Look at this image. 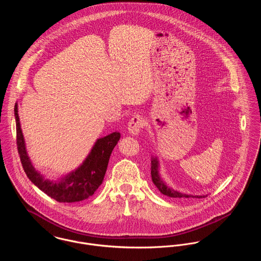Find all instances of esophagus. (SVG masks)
Segmentation results:
<instances>
[{
    "instance_id": "1",
    "label": "esophagus",
    "mask_w": 261,
    "mask_h": 261,
    "mask_svg": "<svg viewBox=\"0 0 261 261\" xmlns=\"http://www.w3.org/2000/svg\"><path fill=\"white\" fill-rule=\"evenodd\" d=\"M144 126V119L140 115H134L128 123L129 132L132 135H138Z\"/></svg>"
}]
</instances>
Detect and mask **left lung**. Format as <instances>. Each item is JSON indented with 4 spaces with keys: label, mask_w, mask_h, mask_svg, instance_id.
I'll use <instances>...</instances> for the list:
<instances>
[{
    "label": "left lung",
    "mask_w": 261,
    "mask_h": 261,
    "mask_svg": "<svg viewBox=\"0 0 261 261\" xmlns=\"http://www.w3.org/2000/svg\"><path fill=\"white\" fill-rule=\"evenodd\" d=\"M158 166H159V163H158V160L157 158H152L151 160V177H152V181L154 183V185L158 188V190L163 194V195H166L168 197H172V198H190V197H193V198H204L206 196H193V195H188V194H183V193H180L176 190H174L172 188L168 187L165 182L162 180V178L160 177V174H159V170H158Z\"/></svg>",
    "instance_id": "8db88e82"
}]
</instances>
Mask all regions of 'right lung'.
Returning <instances> with one entry per match:
<instances>
[{
  "instance_id": "add662e5",
  "label": "right lung",
  "mask_w": 261,
  "mask_h": 261,
  "mask_svg": "<svg viewBox=\"0 0 261 261\" xmlns=\"http://www.w3.org/2000/svg\"><path fill=\"white\" fill-rule=\"evenodd\" d=\"M15 118L17 147L22 166L28 178L40 190L58 202H78L94 194L103 182L112 150L120 139L119 132L98 139L83 164L75 171L56 181H50L44 179L32 165L26 151L17 104L15 105Z\"/></svg>"
}]
</instances>
